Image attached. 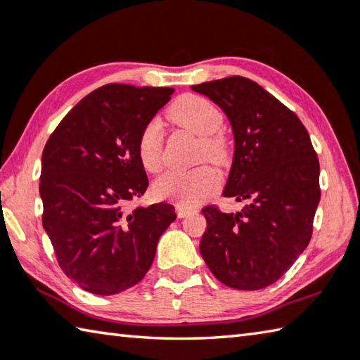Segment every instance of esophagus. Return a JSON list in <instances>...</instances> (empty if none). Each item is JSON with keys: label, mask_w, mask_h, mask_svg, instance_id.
Masks as SVG:
<instances>
[{"label": "esophagus", "mask_w": 360, "mask_h": 360, "mask_svg": "<svg viewBox=\"0 0 360 360\" xmlns=\"http://www.w3.org/2000/svg\"><path fill=\"white\" fill-rule=\"evenodd\" d=\"M175 212H176V217H179V218H185V217L190 215V213H193L194 209H193V207H186L184 204H176Z\"/></svg>", "instance_id": "obj_1"}]
</instances>
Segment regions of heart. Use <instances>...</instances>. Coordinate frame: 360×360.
<instances>
[{"label":"heart","mask_w":360,"mask_h":360,"mask_svg":"<svg viewBox=\"0 0 360 360\" xmlns=\"http://www.w3.org/2000/svg\"><path fill=\"white\" fill-rule=\"evenodd\" d=\"M167 117L180 128L199 136L198 156L215 164L228 162L229 142L219 128L224 115L218 107L199 94H184L167 109ZM137 155L148 172H158L162 166V134L156 120L143 124L137 137ZM215 169L202 166L188 170H167L153 184L156 198L175 200L184 205H196L218 190Z\"/></svg>","instance_id":"1"}]
</instances>
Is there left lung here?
Masks as SVG:
<instances>
[{"instance_id": "obj_1", "label": "left lung", "mask_w": 360, "mask_h": 360, "mask_svg": "<svg viewBox=\"0 0 360 360\" xmlns=\"http://www.w3.org/2000/svg\"><path fill=\"white\" fill-rule=\"evenodd\" d=\"M228 115L236 150L223 196L247 200L242 212L202 209L200 255L223 285L255 291L288 272L310 243L319 161L299 117L242 75L193 85Z\"/></svg>"}]
</instances>
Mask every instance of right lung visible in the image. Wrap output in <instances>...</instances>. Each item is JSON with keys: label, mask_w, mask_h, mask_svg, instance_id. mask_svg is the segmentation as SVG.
<instances>
[{"label": "right lung", "mask_w": 360, "mask_h": 360, "mask_svg": "<svg viewBox=\"0 0 360 360\" xmlns=\"http://www.w3.org/2000/svg\"><path fill=\"white\" fill-rule=\"evenodd\" d=\"M174 88L109 84L75 104L42 151V226L68 278L98 295L137 285L176 218L174 205L126 204L147 191L137 155L143 124Z\"/></svg>", "instance_id": "1"}]
</instances>
